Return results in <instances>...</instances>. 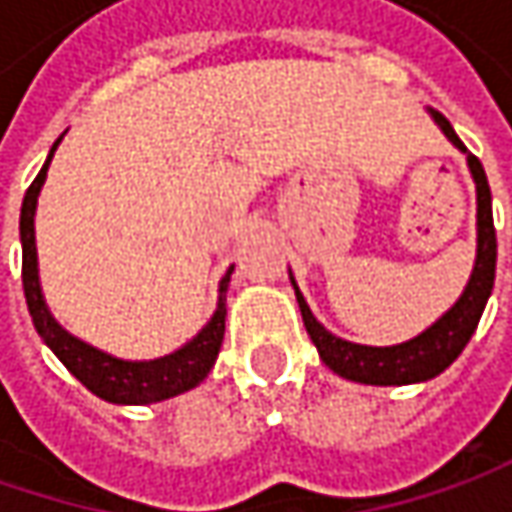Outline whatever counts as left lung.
<instances>
[{
  "instance_id": "left-lung-1",
  "label": "left lung",
  "mask_w": 512,
  "mask_h": 512,
  "mask_svg": "<svg viewBox=\"0 0 512 512\" xmlns=\"http://www.w3.org/2000/svg\"><path fill=\"white\" fill-rule=\"evenodd\" d=\"M433 123L444 131V137L456 145L461 154H467V168L473 174L476 183V263L470 280L464 286V292L458 300L424 332H418L415 338L404 344L392 346H367L344 341L338 335H332L323 326L309 303L303 298V292L295 283V275L289 269V280L295 286V298H298L303 326L312 338V344L318 346V355L326 367L335 375H341L346 381H358V384H372V387H404V384H421L430 381L435 375H441L461 355V349L470 344L473 332H476L481 312L487 306V298L493 292V280H496V229H493V197L487 186V174L467 151V145L458 140L450 120L444 114H438L435 108H427Z\"/></svg>"
}]
</instances>
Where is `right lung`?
<instances>
[{"instance_id":"1","label":"right lung","mask_w":512,"mask_h":512,"mask_svg":"<svg viewBox=\"0 0 512 512\" xmlns=\"http://www.w3.org/2000/svg\"><path fill=\"white\" fill-rule=\"evenodd\" d=\"M65 137V134H62ZM62 137L56 140L42 171L36 174L31 189L25 191L22 200V214H19V240H22V286H25V300H28V312L34 321L36 332L45 344L51 346L56 358L68 367V372L77 378L79 384L91 389L94 395H100L108 404H157L174 395H183L194 389L209 372H212L217 352L223 346V332H226V292H229V280H232L234 266L226 269V275L220 278L217 286V309L209 318V323L180 349L151 358V361H125L117 355H108L97 346L85 344L82 338L71 335L62 323L56 321L42 295V283H39V257H36V200L39 191L45 186L48 166L54 160L56 145L62 143Z\"/></svg>"}]
</instances>
